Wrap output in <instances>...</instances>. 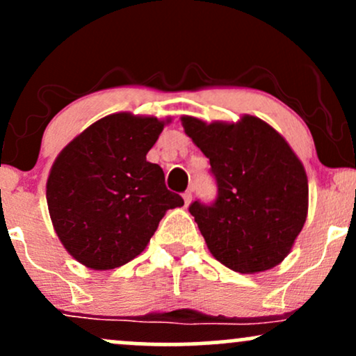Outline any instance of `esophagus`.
<instances>
[{
    "label": "esophagus",
    "mask_w": 356,
    "mask_h": 356,
    "mask_svg": "<svg viewBox=\"0 0 356 356\" xmlns=\"http://www.w3.org/2000/svg\"><path fill=\"white\" fill-rule=\"evenodd\" d=\"M182 199H184V204H186V207L189 206L191 201H192V192H191V191H186V192H184V194H182Z\"/></svg>",
    "instance_id": "34e87169"
}]
</instances>
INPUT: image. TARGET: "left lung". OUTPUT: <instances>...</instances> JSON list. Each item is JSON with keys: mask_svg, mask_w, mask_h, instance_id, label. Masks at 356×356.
Wrapping results in <instances>:
<instances>
[{"mask_svg": "<svg viewBox=\"0 0 356 356\" xmlns=\"http://www.w3.org/2000/svg\"><path fill=\"white\" fill-rule=\"evenodd\" d=\"M182 127L209 159L218 197L192 202L211 254L239 273L275 268L291 251L308 216V177L288 142L261 118L207 122L184 115Z\"/></svg>", "mask_w": 356, "mask_h": 356, "instance_id": "8db88e82", "label": "left lung"}]
</instances>
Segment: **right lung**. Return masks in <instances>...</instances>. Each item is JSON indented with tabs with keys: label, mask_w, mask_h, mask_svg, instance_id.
Listing matches in <instances>:
<instances>
[{
	"label": "right lung",
	"mask_w": 356,
	"mask_h": 356,
	"mask_svg": "<svg viewBox=\"0 0 356 356\" xmlns=\"http://www.w3.org/2000/svg\"><path fill=\"white\" fill-rule=\"evenodd\" d=\"M167 120L112 113L65 147L47 181L56 236L79 263L104 271L144 251L165 212L184 199L147 161Z\"/></svg>",
	"instance_id": "1"
}]
</instances>
